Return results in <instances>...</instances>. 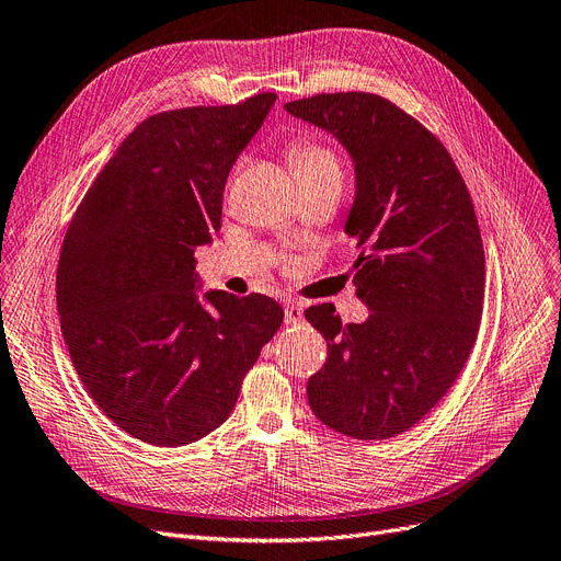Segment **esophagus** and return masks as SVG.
Here are the masks:
<instances>
[{"label":"esophagus","mask_w":561,"mask_h":561,"mask_svg":"<svg viewBox=\"0 0 561 561\" xmlns=\"http://www.w3.org/2000/svg\"><path fill=\"white\" fill-rule=\"evenodd\" d=\"M284 321H286V325H298L302 321V307H298L296 302H286Z\"/></svg>","instance_id":"esophagus-1"}]
</instances>
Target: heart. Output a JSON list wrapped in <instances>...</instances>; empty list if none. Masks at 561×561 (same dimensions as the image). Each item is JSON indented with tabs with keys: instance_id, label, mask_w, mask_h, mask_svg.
<instances>
[{
	"instance_id": "obj_1",
	"label": "heart",
	"mask_w": 561,
	"mask_h": 561,
	"mask_svg": "<svg viewBox=\"0 0 561 561\" xmlns=\"http://www.w3.org/2000/svg\"><path fill=\"white\" fill-rule=\"evenodd\" d=\"M288 158L294 162L300 181L307 179H341V164L336 153L313 137H296L288 144Z\"/></svg>"
}]
</instances>
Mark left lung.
<instances>
[{"label": "left lung", "instance_id": "left-lung-1", "mask_svg": "<svg viewBox=\"0 0 561 561\" xmlns=\"http://www.w3.org/2000/svg\"><path fill=\"white\" fill-rule=\"evenodd\" d=\"M284 107L353 156L346 231L357 298L371 309L364 323H341L330 302L305 311L328 341L309 408L336 433L387 440L449 392L477 341L485 259L470 192L445 144L382 95L316 93Z\"/></svg>", "mask_w": 561, "mask_h": 561}]
</instances>
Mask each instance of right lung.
<instances>
[{"mask_svg": "<svg viewBox=\"0 0 561 561\" xmlns=\"http://www.w3.org/2000/svg\"><path fill=\"white\" fill-rule=\"evenodd\" d=\"M277 93L144 118L70 217L57 309L72 367L105 415L141 443L183 447L227 422L275 336L273 298L194 294V250L222 227L231 167Z\"/></svg>", "mask_w": 561, "mask_h": 561, "instance_id": "right-lung-1", "label": "right lung"}]
</instances>
